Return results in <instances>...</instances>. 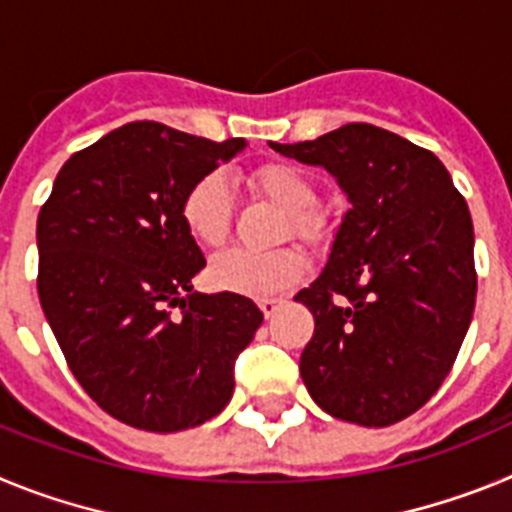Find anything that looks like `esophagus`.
Returning <instances> with one entry per match:
<instances>
[{
  "label": "esophagus",
  "instance_id": "esophagus-1",
  "mask_svg": "<svg viewBox=\"0 0 512 512\" xmlns=\"http://www.w3.org/2000/svg\"><path fill=\"white\" fill-rule=\"evenodd\" d=\"M282 305H284V300H261L259 302L261 312H264V318H274V315L282 310Z\"/></svg>",
  "mask_w": 512,
  "mask_h": 512
}]
</instances>
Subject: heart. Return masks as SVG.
Returning a JSON list of instances; mask_svg holds the SVG:
<instances>
[{
    "label": "heart",
    "instance_id": "heart-1",
    "mask_svg": "<svg viewBox=\"0 0 512 512\" xmlns=\"http://www.w3.org/2000/svg\"><path fill=\"white\" fill-rule=\"evenodd\" d=\"M251 189L266 197L269 202L287 212V223L292 235L310 238L318 230V215L312 205L318 200L315 184L305 171L289 164L261 166L251 174ZM233 215V194L228 182L220 174L200 176L184 192L179 217L184 230L200 246H220L230 230ZM307 271V261L302 253L292 248L256 253L243 248H228L217 253L207 266V282L217 292L266 300L284 289L295 287Z\"/></svg>",
    "mask_w": 512,
    "mask_h": 512
}]
</instances>
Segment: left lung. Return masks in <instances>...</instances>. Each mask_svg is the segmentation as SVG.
<instances>
[{
  "mask_svg": "<svg viewBox=\"0 0 512 512\" xmlns=\"http://www.w3.org/2000/svg\"><path fill=\"white\" fill-rule=\"evenodd\" d=\"M269 146L328 171L351 202L325 269L295 295L315 318L300 359L307 392L366 428L408 418L436 395L472 323L467 202L431 151L366 122Z\"/></svg>",
  "mask_w": 512,
  "mask_h": 512,
  "instance_id": "obj_1",
  "label": "left lung"
}]
</instances>
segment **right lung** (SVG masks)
I'll return each instance as SVG.
<instances>
[{"label": "right lung", "mask_w": 512, "mask_h": 512, "mask_svg": "<svg viewBox=\"0 0 512 512\" xmlns=\"http://www.w3.org/2000/svg\"><path fill=\"white\" fill-rule=\"evenodd\" d=\"M243 148L128 122L74 153L40 210L45 320L84 392L120 423L184 431L233 397L235 359L264 312L248 297L194 292L205 256L179 207Z\"/></svg>", "instance_id": "1"}]
</instances>
